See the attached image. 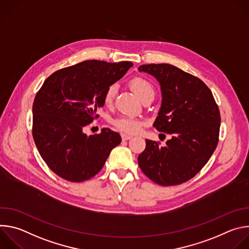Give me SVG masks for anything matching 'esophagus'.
<instances>
[{"label":"esophagus","mask_w":249,"mask_h":249,"mask_svg":"<svg viewBox=\"0 0 249 249\" xmlns=\"http://www.w3.org/2000/svg\"><path fill=\"white\" fill-rule=\"evenodd\" d=\"M121 138H122L123 141H128V140L132 139V136L127 135V134H121Z\"/></svg>","instance_id":"34e87169"}]
</instances>
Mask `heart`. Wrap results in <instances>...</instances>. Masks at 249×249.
<instances>
[{
    "label": "heart",
    "instance_id": "1",
    "mask_svg": "<svg viewBox=\"0 0 249 249\" xmlns=\"http://www.w3.org/2000/svg\"><path fill=\"white\" fill-rule=\"evenodd\" d=\"M130 87L142 100H144L148 96L155 95V88L153 84L145 78H142V77L134 78L130 82ZM116 92H117L116 85H111L105 89L103 94V101L106 105H110L113 102ZM112 124L119 131H122L124 133H129V134L137 133L142 127V121L132 116L117 117L112 120Z\"/></svg>",
    "mask_w": 249,
    "mask_h": 249
}]
</instances>
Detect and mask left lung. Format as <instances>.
I'll use <instances>...</instances> for the list:
<instances>
[{"label":"left lung","mask_w":249,"mask_h":249,"mask_svg":"<svg viewBox=\"0 0 249 249\" xmlns=\"http://www.w3.org/2000/svg\"><path fill=\"white\" fill-rule=\"evenodd\" d=\"M138 70L160 83L162 99L154 127L171 135L164 147L146 140V149L138 157L140 168L162 186L186 182L217 148L221 125L218 105L200 79L175 66L149 64Z\"/></svg>","instance_id":"8db88e82"}]
</instances>
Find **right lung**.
Listing matches in <instances>:
<instances>
[{
    "mask_svg": "<svg viewBox=\"0 0 249 249\" xmlns=\"http://www.w3.org/2000/svg\"><path fill=\"white\" fill-rule=\"evenodd\" d=\"M132 66L128 61H84L56 71L35 95L34 143L48 167L62 178L71 182L91 178L121 143L120 135L108 128L92 136L83 130L98 117L105 89Z\"/></svg>",
    "mask_w": 249,
    "mask_h": 249,
    "instance_id": "obj_1",
    "label": "right lung"
}]
</instances>
